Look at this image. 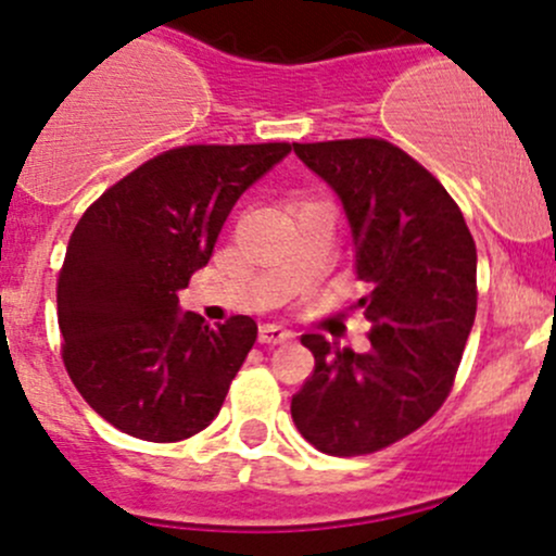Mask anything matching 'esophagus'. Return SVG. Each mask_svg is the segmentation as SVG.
<instances>
[{
	"label": "esophagus",
	"mask_w": 556,
	"mask_h": 556,
	"mask_svg": "<svg viewBox=\"0 0 556 556\" xmlns=\"http://www.w3.org/2000/svg\"><path fill=\"white\" fill-rule=\"evenodd\" d=\"M258 341L268 343V346H277V343L293 341V332L282 325H261L258 330Z\"/></svg>",
	"instance_id": "esophagus-1"
}]
</instances>
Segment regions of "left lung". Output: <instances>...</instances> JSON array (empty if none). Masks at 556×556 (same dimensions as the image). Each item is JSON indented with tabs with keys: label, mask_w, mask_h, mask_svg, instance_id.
Wrapping results in <instances>:
<instances>
[{
	"label": "left lung",
	"mask_w": 556,
	"mask_h": 556,
	"mask_svg": "<svg viewBox=\"0 0 556 556\" xmlns=\"http://www.w3.org/2000/svg\"><path fill=\"white\" fill-rule=\"evenodd\" d=\"M330 184L354 239L356 301L372 327L356 354L303 336L314 372L290 402L327 455H367L420 429L447 400L477 314V244L445 186L383 138L293 143Z\"/></svg>",
	"instance_id": "8db88e82"
}]
</instances>
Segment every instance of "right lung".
Returning <instances> with one entry per match:
<instances>
[{
  "instance_id": "right-lung-1",
  "label": "right lung",
  "mask_w": 556,
  "mask_h": 556,
  "mask_svg": "<svg viewBox=\"0 0 556 556\" xmlns=\"http://www.w3.org/2000/svg\"><path fill=\"white\" fill-rule=\"evenodd\" d=\"M290 143L162 151L103 191L68 239L58 327L68 378L114 429L146 442L194 437L218 416L258 325L210 327L178 290L210 261L224 220Z\"/></svg>"
}]
</instances>
